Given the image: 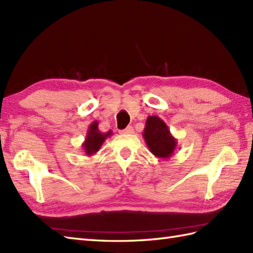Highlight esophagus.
I'll return each mask as SVG.
<instances>
[{"mask_svg": "<svg viewBox=\"0 0 253 253\" xmlns=\"http://www.w3.org/2000/svg\"><path fill=\"white\" fill-rule=\"evenodd\" d=\"M120 132L122 135H130V133H133V128L131 126H128L126 129H123Z\"/></svg>", "mask_w": 253, "mask_h": 253, "instance_id": "obj_1", "label": "esophagus"}]
</instances>
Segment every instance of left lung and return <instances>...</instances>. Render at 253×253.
Segmentation results:
<instances>
[{
	"mask_svg": "<svg viewBox=\"0 0 253 253\" xmlns=\"http://www.w3.org/2000/svg\"><path fill=\"white\" fill-rule=\"evenodd\" d=\"M142 137L150 152L157 158L168 160L174 155L177 140L170 133L166 123L159 116H148Z\"/></svg>",
	"mask_w": 253,
	"mask_h": 253,
	"instance_id": "obj_1",
	"label": "left lung"
}]
</instances>
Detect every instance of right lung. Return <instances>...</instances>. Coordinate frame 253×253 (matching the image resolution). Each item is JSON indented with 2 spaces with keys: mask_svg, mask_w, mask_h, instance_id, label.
<instances>
[{
  "mask_svg": "<svg viewBox=\"0 0 253 253\" xmlns=\"http://www.w3.org/2000/svg\"><path fill=\"white\" fill-rule=\"evenodd\" d=\"M98 126V121H94L90 124V126L88 127L87 135H85L84 138V141L82 144L84 152L87 157H92L93 154L98 152L101 149L102 144L105 141V139L113 135L112 130L107 132H101Z\"/></svg>",
  "mask_w": 253,
  "mask_h": 253,
  "instance_id": "obj_1",
  "label": "right lung"
}]
</instances>
